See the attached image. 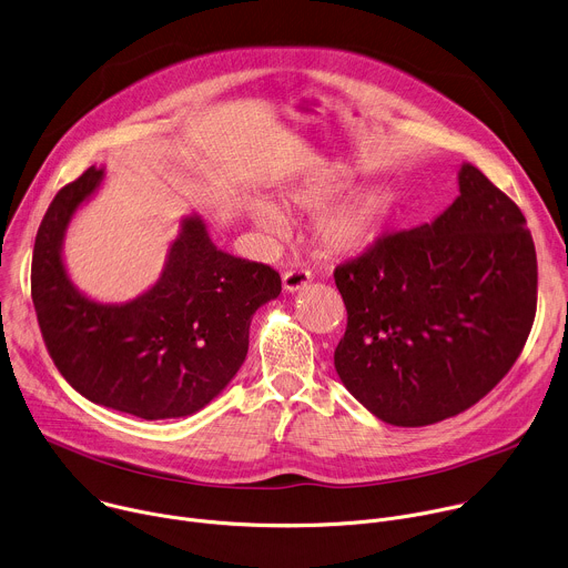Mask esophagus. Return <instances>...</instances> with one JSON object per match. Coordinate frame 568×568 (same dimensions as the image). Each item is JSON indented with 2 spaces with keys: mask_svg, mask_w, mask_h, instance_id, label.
Masks as SVG:
<instances>
[{
  "mask_svg": "<svg viewBox=\"0 0 568 568\" xmlns=\"http://www.w3.org/2000/svg\"><path fill=\"white\" fill-rule=\"evenodd\" d=\"M312 281V272L305 267H292L283 274V290L285 292H296L301 287H305Z\"/></svg>",
  "mask_w": 568,
  "mask_h": 568,
  "instance_id": "34e87169",
  "label": "esophagus"
}]
</instances>
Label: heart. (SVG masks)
<instances>
[{
	"label": "heart",
	"mask_w": 568,
	"mask_h": 568,
	"mask_svg": "<svg viewBox=\"0 0 568 568\" xmlns=\"http://www.w3.org/2000/svg\"><path fill=\"white\" fill-rule=\"evenodd\" d=\"M335 191H337L335 186H312L294 195V202L301 209L314 211V209L326 206L333 200ZM384 209H386V202L377 191H366L355 195L353 200L339 204L337 209L318 217L314 226L318 245L328 252H355L364 247L373 237L384 215ZM252 215L265 233L278 235L285 229L283 215L267 202H254Z\"/></svg>",
	"instance_id": "heart-1"
}]
</instances>
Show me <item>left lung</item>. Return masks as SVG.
I'll return each instance as SVG.
<instances>
[{
    "mask_svg": "<svg viewBox=\"0 0 568 568\" xmlns=\"http://www.w3.org/2000/svg\"><path fill=\"white\" fill-rule=\"evenodd\" d=\"M432 224L375 237L335 267L348 323L346 388L379 420L458 416L513 368L537 312V254L521 209L471 164Z\"/></svg>",
    "mask_w": 568,
    "mask_h": 568,
    "instance_id": "8db88e82",
    "label": "left lung"
}]
</instances>
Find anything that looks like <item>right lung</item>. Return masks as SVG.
I'll return each instance as SVG.
<instances>
[{
    "instance_id": "right-lung-1",
    "label": "right lung",
    "mask_w": 568,
    "mask_h": 568,
    "mask_svg": "<svg viewBox=\"0 0 568 568\" xmlns=\"http://www.w3.org/2000/svg\"><path fill=\"white\" fill-rule=\"evenodd\" d=\"M88 169L62 186L36 235L31 296L49 357L83 397L143 420L200 412L247 357L254 312L281 294L263 263L220 252L200 217L184 220L164 274L139 298L103 305L69 283L60 242L99 186Z\"/></svg>"
}]
</instances>
